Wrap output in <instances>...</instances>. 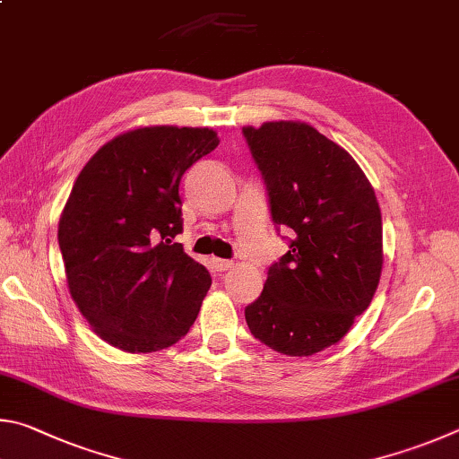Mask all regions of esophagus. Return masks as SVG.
<instances>
[{
	"label": "esophagus",
	"mask_w": 459,
	"mask_h": 459,
	"mask_svg": "<svg viewBox=\"0 0 459 459\" xmlns=\"http://www.w3.org/2000/svg\"><path fill=\"white\" fill-rule=\"evenodd\" d=\"M213 268H215L217 272H228V270L234 268V262L221 260V258H213Z\"/></svg>",
	"instance_id": "34e87169"
}]
</instances>
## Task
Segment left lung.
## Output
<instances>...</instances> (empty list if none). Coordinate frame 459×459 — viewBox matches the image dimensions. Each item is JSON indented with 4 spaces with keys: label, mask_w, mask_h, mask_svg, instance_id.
Returning a JSON list of instances; mask_svg holds the SVG:
<instances>
[{
    "label": "left lung",
    "mask_w": 459,
    "mask_h": 459,
    "mask_svg": "<svg viewBox=\"0 0 459 459\" xmlns=\"http://www.w3.org/2000/svg\"><path fill=\"white\" fill-rule=\"evenodd\" d=\"M288 252L246 307L250 333L270 349L310 357L339 342L379 286L383 225L357 160L315 126L292 120L244 126Z\"/></svg>",
    "instance_id": "8db88e82"
}]
</instances>
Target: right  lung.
<instances>
[{
    "label": "right lung",
    "instance_id": "add662e5",
    "mask_svg": "<svg viewBox=\"0 0 459 459\" xmlns=\"http://www.w3.org/2000/svg\"><path fill=\"white\" fill-rule=\"evenodd\" d=\"M217 144L212 128L144 126L115 136L80 171L58 244L72 300L112 347L167 349L195 323L212 276L173 242L179 183Z\"/></svg>",
    "mask_w": 459,
    "mask_h": 459
}]
</instances>
